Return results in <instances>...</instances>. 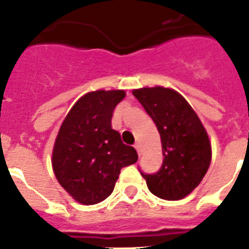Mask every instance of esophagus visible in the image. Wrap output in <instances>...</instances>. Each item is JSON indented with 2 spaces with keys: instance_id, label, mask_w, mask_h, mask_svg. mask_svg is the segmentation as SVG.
<instances>
[{
  "instance_id": "obj_1",
  "label": "esophagus",
  "mask_w": 249,
  "mask_h": 249,
  "mask_svg": "<svg viewBox=\"0 0 249 249\" xmlns=\"http://www.w3.org/2000/svg\"><path fill=\"white\" fill-rule=\"evenodd\" d=\"M134 148H136L137 152H138V155H141V144L136 143V144H134Z\"/></svg>"
}]
</instances>
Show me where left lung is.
Returning <instances> with one entry per match:
<instances>
[{
  "instance_id": "1",
  "label": "left lung",
  "mask_w": 249,
  "mask_h": 249,
  "mask_svg": "<svg viewBox=\"0 0 249 249\" xmlns=\"http://www.w3.org/2000/svg\"><path fill=\"white\" fill-rule=\"evenodd\" d=\"M160 133L163 164L144 174L148 190L165 200L187 196L201 182L212 159L208 134L193 107L176 90L155 86L133 90Z\"/></svg>"
}]
</instances>
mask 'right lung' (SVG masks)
Listing matches in <instances>:
<instances>
[{"label":"right lung","mask_w":249,"mask_h":249,"mask_svg":"<svg viewBox=\"0 0 249 249\" xmlns=\"http://www.w3.org/2000/svg\"><path fill=\"white\" fill-rule=\"evenodd\" d=\"M124 90L90 91L64 119L53 148V169L60 186L81 204L93 205L113 191L121 168L138 160L111 126Z\"/></svg>","instance_id":"1"}]
</instances>
